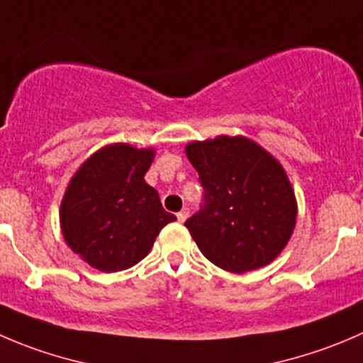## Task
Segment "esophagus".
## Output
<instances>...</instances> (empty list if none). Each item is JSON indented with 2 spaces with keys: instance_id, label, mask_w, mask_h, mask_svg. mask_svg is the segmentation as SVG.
Here are the masks:
<instances>
[{
  "instance_id": "obj_1",
  "label": "esophagus",
  "mask_w": 363,
  "mask_h": 363,
  "mask_svg": "<svg viewBox=\"0 0 363 363\" xmlns=\"http://www.w3.org/2000/svg\"><path fill=\"white\" fill-rule=\"evenodd\" d=\"M186 218H188V211H186V209H182L181 213H177V220L181 221V223H184Z\"/></svg>"
}]
</instances>
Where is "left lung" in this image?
Returning <instances> with one entry per match:
<instances>
[{"mask_svg":"<svg viewBox=\"0 0 363 363\" xmlns=\"http://www.w3.org/2000/svg\"><path fill=\"white\" fill-rule=\"evenodd\" d=\"M186 156L199 172L203 206L184 225L203 257L230 273L275 260L298 214L282 164L246 136L191 142Z\"/></svg>","mask_w":363,"mask_h":363,"instance_id":"1","label":"left lung"}]
</instances>
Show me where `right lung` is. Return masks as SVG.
<instances>
[{"label":"right lung","mask_w":363,"mask_h":363,"mask_svg":"<svg viewBox=\"0 0 363 363\" xmlns=\"http://www.w3.org/2000/svg\"><path fill=\"white\" fill-rule=\"evenodd\" d=\"M152 149L111 143L72 175L60 206L69 248L104 273L128 269L152 248L161 228L175 220L145 182Z\"/></svg>","instance_id":"right-lung-1"}]
</instances>
